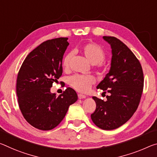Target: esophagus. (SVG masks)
Returning a JSON list of instances; mask_svg holds the SVG:
<instances>
[{
	"label": "esophagus",
	"instance_id": "34e87169",
	"mask_svg": "<svg viewBox=\"0 0 157 157\" xmlns=\"http://www.w3.org/2000/svg\"><path fill=\"white\" fill-rule=\"evenodd\" d=\"M78 98L79 99H83L86 98V96L82 95V94H78Z\"/></svg>",
	"mask_w": 157,
	"mask_h": 157
}]
</instances>
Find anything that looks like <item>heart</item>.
Here are the masks:
<instances>
[{"instance_id": "1", "label": "heart", "mask_w": 157, "mask_h": 157, "mask_svg": "<svg viewBox=\"0 0 157 157\" xmlns=\"http://www.w3.org/2000/svg\"><path fill=\"white\" fill-rule=\"evenodd\" d=\"M79 51L85 57L89 63L99 67L103 65V62L105 58V52L101 47L95 43H88L81 47ZM71 58V54H68L64 57L62 61L63 69L67 70L69 67V62ZM95 79L93 76L86 75H75L69 79V84L76 91L85 93L88 91L91 86L94 83Z\"/></svg>"}]
</instances>
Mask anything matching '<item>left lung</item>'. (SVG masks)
Masks as SVG:
<instances>
[{"mask_svg":"<svg viewBox=\"0 0 157 157\" xmlns=\"http://www.w3.org/2000/svg\"><path fill=\"white\" fill-rule=\"evenodd\" d=\"M112 49L109 73L96 86L109 94L107 101L92 98L96 108L91 118L103 130H113L129 120L138 108L143 90L144 76L138 59L131 49L114 37L103 36Z\"/></svg>","mask_w":157,"mask_h":157,"instance_id":"1","label":"left lung"}]
</instances>
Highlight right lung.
<instances>
[{
    "label": "right lung",
    "instance_id": "add662e5",
    "mask_svg": "<svg viewBox=\"0 0 157 157\" xmlns=\"http://www.w3.org/2000/svg\"><path fill=\"white\" fill-rule=\"evenodd\" d=\"M68 38L44 42L30 52L19 70L17 95L24 119L33 127L48 131L55 128L65 117L69 106L78 100L71 87L56 97L52 94L53 82L63 73L62 60L68 46Z\"/></svg>",
    "mask_w": 157,
    "mask_h": 157
}]
</instances>
